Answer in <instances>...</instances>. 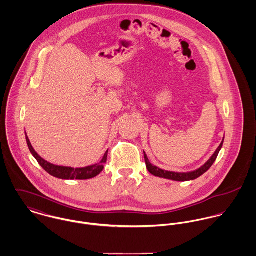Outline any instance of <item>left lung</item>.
Masks as SVG:
<instances>
[{"mask_svg":"<svg viewBox=\"0 0 256 256\" xmlns=\"http://www.w3.org/2000/svg\"><path fill=\"white\" fill-rule=\"evenodd\" d=\"M223 142H221V144L219 145V147L217 148V150L215 151V153L212 155V157L201 167L199 168L198 170H194V172H169V170H164L162 169H159L156 166H153L146 154L144 153V158H145V163H146V168L147 170H149L150 174L159 176V178H169L172 180H176V182H186V180H196L199 178L201 174H203L204 172H206L207 170L211 168V166L213 165V163L215 162V160L217 159V156L223 146Z\"/></svg>","mask_w":256,"mask_h":256,"instance_id":"obj_1","label":"left lung"}]
</instances>
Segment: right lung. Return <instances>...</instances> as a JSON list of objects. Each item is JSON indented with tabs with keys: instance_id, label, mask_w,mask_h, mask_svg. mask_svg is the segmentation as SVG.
I'll list each match as a JSON object with an SVG mask.
<instances>
[{
	"instance_id": "1",
	"label": "right lung",
	"mask_w": 256,
	"mask_h": 256,
	"mask_svg": "<svg viewBox=\"0 0 256 256\" xmlns=\"http://www.w3.org/2000/svg\"><path fill=\"white\" fill-rule=\"evenodd\" d=\"M26 142H28V145L29 150H30L31 154L35 157V159L37 160L39 165L48 174H50L51 176H53L55 178H62V180H74V178H76V180H87V178H94L103 170L104 164L107 161L108 151H106V153L104 154V157L102 158L100 163L92 165V166H88L86 168L74 169V168H70V167L56 166V165H53V164L45 161L44 159H42L36 153V151L33 149L31 143L29 142L28 136H26Z\"/></svg>"
}]
</instances>
